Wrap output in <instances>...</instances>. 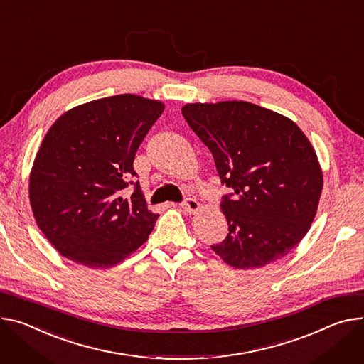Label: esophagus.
Returning a JSON list of instances; mask_svg holds the SVG:
<instances>
[{
  "label": "esophagus",
  "mask_w": 364,
  "mask_h": 364,
  "mask_svg": "<svg viewBox=\"0 0 364 364\" xmlns=\"http://www.w3.org/2000/svg\"><path fill=\"white\" fill-rule=\"evenodd\" d=\"M181 208L187 212V213H190V215H193V213H197L200 210V203L197 202L196 199H186L183 203H181Z\"/></svg>",
  "instance_id": "esophagus-1"
}]
</instances>
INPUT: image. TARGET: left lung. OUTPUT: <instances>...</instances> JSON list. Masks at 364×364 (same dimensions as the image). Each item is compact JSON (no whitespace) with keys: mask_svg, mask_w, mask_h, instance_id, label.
Here are the masks:
<instances>
[{"mask_svg":"<svg viewBox=\"0 0 364 364\" xmlns=\"http://www.w3.org/2000/svg\"><path fill=\"white\" fill-rule=\"evenodd\" d=\"M181 113L209 148L234 196L220 209L229 234L212 250L234 269H259L308 234L323 186L316 152L293 120L248 102L187 103Z\"/></svg>","mask_w":364,"mask_h":364,"instance_id":"1","label":"left lung"}]
</instances>
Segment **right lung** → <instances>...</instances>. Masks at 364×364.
Masks as SVG:
<instances>
[{
  "label": "right lung",
  "instance_id": "add662e5",
  "mask_svg": "<svg viewBox=\"0 0 364 364\" xmlns=\"http://www.w3.org/2000/svg\"><path fill=\"white\" fill-rule=\"evenodd\" d=\"M164 103L120 94L80 105L49 127L28 177L33 216L56 251L90 269H110L146 242L158 213L139 184L135 154Z\"/></svg>",
  "mask_w": 364,
  "mask_h": 364
}]
</instances>
